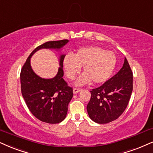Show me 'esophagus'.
I'll list each match as a JSON object with an SVG mask.
<instances>
[{
  "label": "esophagus",
  "instance_id": "obj_1",
  "mask_svg": "<svg viewBox=\"0 0 153 153\" xmlns=\"http://www.w3.org/2000/svg\"><path fill=\"white\" fill-rule=\"evenodd\" d=\"M81 91V90L79 89V88H74L73 89V93L74 94H77V93H79V92Z\"/></svg>",
  "mask_w": 153,
  "mask_h": 153
}]
</instances>
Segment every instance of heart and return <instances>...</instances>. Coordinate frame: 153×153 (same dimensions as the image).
<instances>
[{"instance_id": "b5f03b06", "label": "heart", "mask_w": 153, "mask_h": 153, "mask_svg": "<svg viewBox=\"0 0 153 153\" xmlns=\"http://www.w3.org/2000/svg\"><path fill=\"white\" fill-rule=\"evenodd\" d=\"M116 62L114 52L97 45H90L78 49L74 55L66 54L63 67L66 76L70 80L74 79L83 67L84 74L75 82L76 86H82L91 82L100 84L108 81L114 73Z\"/></svg>"}]
</instances>
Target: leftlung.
Returning a JSON list of instances; mask_svg holds the SVG:
<instances>
[{
	"instance_id": "1",
	"label": "left lung",
	"mask_w": 153,
	"mask_h": 153,
	"mask_svg": "<svg viewBox=\"0 0 153 153\" xmlns=\"http://www.w3.org/2000/svg\"><path fill=\"white\" fill-rule=\"evenodd\" d=\"M133 91V72L125 57L119 71L103 85L90 91L86 109L88 116L97 123H108L119 117L128 104Z\"/></svg>"
}]
</instances>
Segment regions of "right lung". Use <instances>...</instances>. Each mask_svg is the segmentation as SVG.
<instances>
[{"label":"right lung","mask_w":153,"mask_h":153,"mask_svg":"<svg viewBox=\"0 0 153 153\" xmlns=\"http://www.w3.org/2000/svg\"><path fill=\"white\" fill-rule=\"evenodd\" d=\"M67 42L68 39H63L39 45L28 56L20 72L22 95L27 108L35 118L48 123H59L65 119L68 104L73 97L72 88L67 86L62 78L65 55L60 54V67L56 76L52 79H44L37 75L31 67L30 58L41 49L59 51Z\"/></svg>","instance_id":"obj_1"}]
</instances>
